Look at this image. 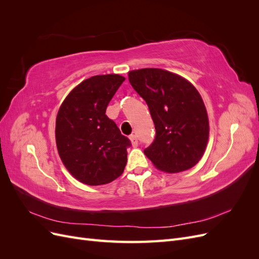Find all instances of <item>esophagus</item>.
I'll list each match as a JSON object with an SVG mask.
<instances>
[{
	"label": "esophagus",
	"instance_id": "1",
	"mask_svg": "<svg viewBox=\"0 0 259 259\" xmlns=\"http://www.w3.org/2000/svg\"><path fill=\"white\" fill-rule=\"evenodd\" d=\"M130 140H131V143H132V146H133V147H137V145H138V139H137V136H136V135H131V136H130Z\"/></svg>",
	"mask_w": 259,
	"mask_h": 259
}]
</instances>
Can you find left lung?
<instances>
[{"label":"left lung","instance_id":"obj_1","mask_svg":"<svg viewBox=\"0 0 259 259\" xmlns=\"http://www.w3.org/2000/svg\"><path fill=\"white\" fill-rule=\"evenodd\" d=\"M128 81L149 107L155 126L154 142L144 152L164 173L193 167L208 142L207 111L198 90L167 70L144 68L128 72Z\"/></svg>","mask_w":259,"mask_h":259}]
</instances>
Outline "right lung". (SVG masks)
Wrapping results in <instances>:
<instances>
[{
    "label": "right lung",
    "mask_w": 259,
    "mask_h": 259,
    "mask_svg": "<svg viewBox=\"0 0 259 259\" xmlns=\"http://www.w3.org/2000/svg\"><path fill=\"white\" fill-rule=\"evenodd\" d=\"M125 77L94 75L68 94L56 117L58 154L75 179L90 186L111 183L127 162L131 142L106 115V109Z\"/></svg>",
    "instance_id": "add662e5"
}]
</instances>
